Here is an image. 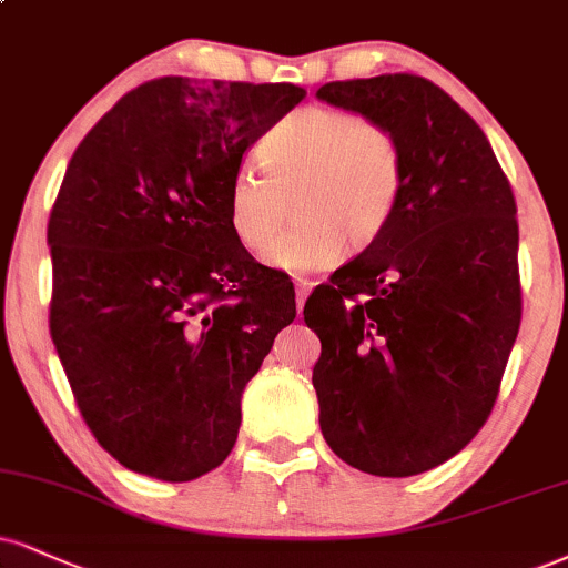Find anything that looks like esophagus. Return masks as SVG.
Listing matches in <instances>:
<instances>
[{"mask_svg":"<svg viewBox=\"0 0 568 568\" xmlns=\"http://www.w3.org/2000/svg\"><path fill=\"white\" fill-rule=\"evenodd\" d=\"M312 288H314V283H310V280H296V310H298V314H302L304 302H306V296H310Z\"/></svg>","mask_w":568,"mask_h":568,"instance_id":"esophagus-1","label":"esophagus"}]
</instances>
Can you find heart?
Masks as SVG:
<instances>
[{
  "label": "heart",
  "mask_w": 568,
  "mask_h": 568,
  "mask_svg": "<svg viewBox=\"0 0 568 568\" xmlns=\"http://www.w3.org/2000/svg\"><path fill=\"white\" fill-rule=\"evenodd\" d=\"M264 163H243L230 184V227L251 254H264L296 197V230L272 245L270 264L323 270L344 248L384 235L402 197V150L378 121L333 105H310L277 121L258 142Z\"/></svg>",
  "instance_id": "obj_1"
}]
</instances>
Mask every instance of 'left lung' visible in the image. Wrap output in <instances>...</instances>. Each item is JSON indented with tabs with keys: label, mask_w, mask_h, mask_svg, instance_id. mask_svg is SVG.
<instances>
[{
	"label": "left lung",
	"mask_w": 568,
	"mask_h": 568,
	"mask_svg": "<svg viewBox=\"0 0 568 568\" xmlns=\"http://www.w3.org/2000/svg\"><path fill=\"white\" fill-rule=\"evenodd\" d=\"M317 98L384 124L402 150L386 232L304 306L323 344L325 442L402 479L460 453L495 407L521 325L516 197L479 124L434 81L384 73Z\"/></svg>",
	"instance_id": "8db88e82"
}]
</instances>
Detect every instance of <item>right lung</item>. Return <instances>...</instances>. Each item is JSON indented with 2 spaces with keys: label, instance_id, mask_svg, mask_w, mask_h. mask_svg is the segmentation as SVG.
Returning <instances> with one entry per match:
<instances>
[{
  "label": "right lung",
  "instance_id": "add662e5",
  "mask_svg": "<svg viewBox=\"0 0 568 568\" xmlns=\"http://www.w3.org/2000/svg\"><path fill=\"white\" fill-rule=\"evenodd\" d=\"M304 98L153 79L68 163L47 224L52 344L89 432L134 474L193 481L222 466L243 388L296 317L293 283L232 232L230 184Z\"/></svg>",
  "mask_w": 568,
  "mask_h": 568
}]
</instances>
